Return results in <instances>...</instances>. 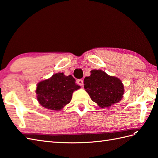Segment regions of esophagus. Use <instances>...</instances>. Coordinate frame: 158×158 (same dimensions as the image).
Listing matches in <instances>:
<instances>
[{
    "instance_id": "esophagus-1",
    "label": "esophagus",
    "mask_w": 158,
    "mask_h": 158,
    "mask_svg": "<svg viewBox=\"0 0 158 158\" xmlns=\"http://www.w3.org/2000/svg\"><path fill=\"white\" fill-rule=\"evenodd\" d=\"M77 83H78V84L79 85H81V86H83V79H78L77 81Z\"/></svg>"
}]
</instances>
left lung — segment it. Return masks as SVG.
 Returning <instances> with one entry per match:
<instances>
[{"label":"left lung","instance_id":"left-lung-1","mask_svg":"<svg viewBox=\"0 0 158 158\" xmlns=\"http://www.w3.org/2000/svg\"><path fill=\"white\" fill-rule=\"evenodd\" d=\"M84 88L92 101L101 108L109 107L122 100L124 88L122 81L101 70H91L84 79Z\"/></svg>","mask_w":158,"mask_h":158}]
</instances>
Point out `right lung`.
Here are the masks:
<instances>
[{"label": "right lung", "instance_id": "right-lung-1", "mask_svg": "<svg viewBox=\"0 0 158 158\" xmlns=\"http://www.w3.org/2000/svg\"><path fill=\"white\" fill-rule=\"evenodd\" d=\"M75 81L72 75L58 73L39 82L36 94L40 105L50 110H61L70 102L73 92L80 88Z\"/></svg>", "mask_w": 158, "mask_h": 158}]
</instances>
